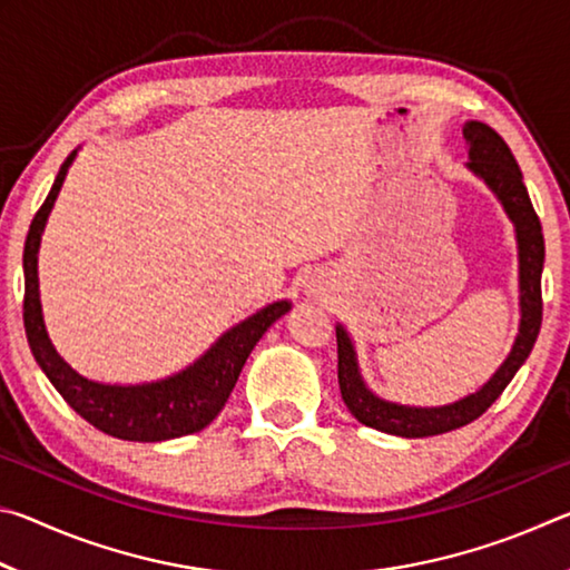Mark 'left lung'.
Here are the masks:
<instances>
[{
  "label": "left lung",
  "instance_id": "8db88e82",
  "mask_svg": "<svg viewBox=\"0 0 570 570\" xmlns=\"http://www.w3.org/2000/svg\"><path fill=\"white\" fill-rule=\"evenodd\" d=\"M462 138L470 146L468 168L488 183L495 190L500 204L508 210L510 220L515 224L518 250H520V334L513 344V352L508 354L503 366L493 374L485 387L478 390L470 397L460 400L448 407H402V404L384 402L364 387V382L356 372V360L352 342L342 326H336V374H340L342 400L356 420L366 428L390 432L400 438H430L442 432L458 430L462 424L478 420L490 404H493L503 390L515 377L520 364L528 360L530 350L538 340L540 322H543V294H540V274H543V228L530 204L528 190L523 186V173H520L513 153L505 146V140L485 122L470 120L462 128Z\"/></svg>",
  "mask_w": 570,
  "mask_h": 570
}]
</instances>
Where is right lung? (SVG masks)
I'll use <instances>...</instances> for the list:
<instances>
[{
	"label": "right lung",
	"mask_w": 570,
	"mask_h": 570,
	"mask_svg": "<svg viewBox=\"0 0 570 570\" xmlns=\"http://www.w3.org/2000/svg\"><path fill=\"white\" fill-rule=\"evenodd\" d=\"M72 158L75 150L62 163L24 240L22 320L32 356L42 366L47 380L55 384V390L62 394V400L105 435L130 442H160L193 435V432L214 422L216 414L224 410L250 350L268 326L292 308V304L276 302L248 316L246 322L226 332L196 364H190L176 377L153 384H132V387L98 384L80 377L70 364L62 362V356L55 352L50 336L45 332L40 288H37V248H40L45 220L50 216Z\"/></svg>",
	"instance_id": "obj_1"
}]
</instances>
